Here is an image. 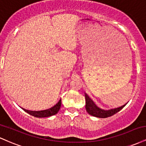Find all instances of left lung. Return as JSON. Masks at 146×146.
<instances>
[{"mask_svg":"<svg viewBox=\"0 0 146 146\" xmlns=\"http://www.w3.org/2000/svg\"><path fill=\"white\" fill-rule=\"evenodd\" d=\"M125 105H126V104H125V105L122 106L121 107H119V108H114V109L111 110H102L100 109V108H99L98 106H96V105L95 104L94 102L88 98V95H86V109L87 113L89 114V115H92V116H94L96 117L106 118V117L112 116V115H114L115 114L118 113L119 111H120Z\"/></svg>","mask_w":146,"mask_h":146,"instance_id":"8db88e82","label":"left lung"}]
</instances>
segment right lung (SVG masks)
<instances>
[{
  "label": "right lung",
  "instance_id": "add662e5",
  "mask_svg": "<svg viewBox=\"0 0 146 146\" xmlns=\"http://www.w3.org/2000/svg\"><path fill=\"white\" fill-rule=\"evenodd\" d=\"M60 106H61V100H60V101L58 102V104H56L54 106H53L52 108H49V109L40 110V111H30V110H25L27 112V113H29V115H32L33 117H47L52 116V115H54L58 113V111L60 110Z\"/></svg>",
  "mask_w": 146,
  "mask_h": 146
}]
</instances>
